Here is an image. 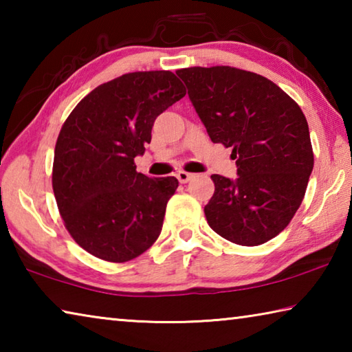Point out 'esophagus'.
Here are the masks:
<instances>
[{
    "instance_id": "esophagus-1",
    "label": "esophagus",
    "mask_w": 352,
    "mask_h": 352,
    "mask_svg": "<svg viewBox=\"0 0 352 352\" xmlns=\"http://www.w3.org/2000/svg\"><path fill=\"white\" fill-rule=\"evenodd\" d=\"M195 174H190V172H184V170H178L177 172V178L180 183H188L189 180H192Z\"/></svg>"
}]
</instances>
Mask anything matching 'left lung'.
Wrapping results in <instances>:
<instances>
[{
    "instance_id": "left-lung-1",
    "label": "left lung",
    "mask_w": 352,
    "mask_h": 352,
    "mask_svg": "<svg viewBox=\"0 0 352 352\" xmlns=\"http://www.w3.org/2000/svg\"><path fill=\"white\" fill-rule=\"evenodd\" d=\"M177 74L212 142L233 147L237 178L211 175L208 225L223 239L254 247L289 225L314 169L306 116L276 83L233 67L183 68Z\"/></svg>"
}]
</instances>
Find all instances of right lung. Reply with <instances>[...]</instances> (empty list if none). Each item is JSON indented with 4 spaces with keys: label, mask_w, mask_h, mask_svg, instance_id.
<instances>
[{
    "label": "right lung",
    "mask_w": 352,
    "mask_h": 352,
    "mask_svg": "<svg viewBox=\"0 0 352 352\" xmlns=\"http://www.w3.org/2000/svg\"><path fill=\"white\" fill-rule=\"evenodd\" d=\"M186 90L170 71H136L88 93L63 122L56 142L52 189L71 237L93 256L127 262L163 228L175 177L136 172L158 115Z\"/></svg>",
    "instance_id": "right-lung-1"
}]
</instances>
